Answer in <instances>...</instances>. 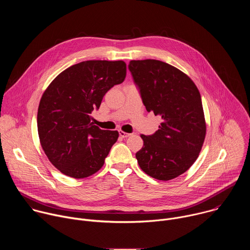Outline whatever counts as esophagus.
Wrapping results in <instances>:
<instances>
[{
	"mask_svg": "<svg viewBox=\"0 0 250 250\" xmlns=\"http://www.w3.org/2000/svg\"><path fill=\"white\" fill-rule=\"evenodd\" d=\"M119 134H120V136L121 137H123V138H125V137H128L129 135H130V133H127V132H125V131H123V130H120L119 131Z\"/></svg>",
	"mask_w": 250,
	"mask_h": 250,
	"instance_id": "1",
	"label": "esophagus"
}]
</instances>
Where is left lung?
I'll use <instances>...</instances> for the list:
<instances>
[{"mask_svg":"<svg viewBox=\"0 0 250 250\" xmlns=\"http://www.w3.org/2000/svg\"><path fill=\"white\" fill-rule=\"evenodd\" d=\"M128 69L146 111L162 120L153 134L140 135L144 146L135 154L138 165L157 180L174 179L193 165L204 144L200 92L182 71L159 60H131Z\"/></svg>","mask_w":250,"mask_h":250,"instance_id":"8db88e82","label":"left lung"}]
</instances>
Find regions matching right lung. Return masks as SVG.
I'll return each mask as SVG.
<instances>
[{"mask_svg":"<svg viewBox=\"0 0 250 250\" xmlns=\"http://www.w3.org/2000/svg\"><path fill=\"white\" fill-rule=\"evenodd\" d=\"M125 75L122 60H88L65 69L44 91L38 112L39 136L44 153L61 173L81 179L104 165L119 132L94 125L91 114Z\"/></svg>","mask_w":250,"mask_h":250,"instance_id":"right-lung-1","label":"right lung"}]
</instances>
